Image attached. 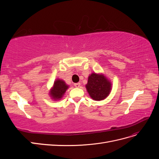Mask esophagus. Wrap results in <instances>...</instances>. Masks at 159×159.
<instances>
[{"mask_svg": "<svg viewBox=\"0 0 159 159\" xmlns=\"http://www.w3.org/2000/svg\"><path fill=\"white\" fill-rule=\"evenodd\" d=\"M75 88H80V83H76L74 84Z\"/></svg>", "mask_w": 159, "mask_h": 159, "instance_id": "obj_1", "label": "esophagus"}]
</instances>
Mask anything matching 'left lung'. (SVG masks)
Masks as SVG:
<instances>
[{
    "label": "left lung",
    "mask_w": 159,
    "mask_h": 159,
    "mask_svg": "<svg viewBox=\"0 0 159 159\" xmlns=\"http://www.w3.org/2000/svg\"><path fill=\"white\" fill-rule=\"evenodd\" d=\"M111 86V84L104 75L93 73L89 76L86 89L91 98L100 101L107 97L110 93Z\"/></svg>",
    "instance_id": "obj_1"
}]
</instances>
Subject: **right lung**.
Here are the masks:
<instances>
[{
    "label": "right lung",
    "instance_id": "1",
    "mask_svg": "<svg viewBox=\"0 0 159 159\" xmlns=\"http://www.w3.org/2000/svg\"><path fill=\"white\" fill-rule=\"evenodd\" d=\"M68 88V85H67L64 81L57 80L50 91L51 97L54 99H61Z\"/></svg>",
    "mask_w": 159,
    "mask_h": 159
}]
</instances>
